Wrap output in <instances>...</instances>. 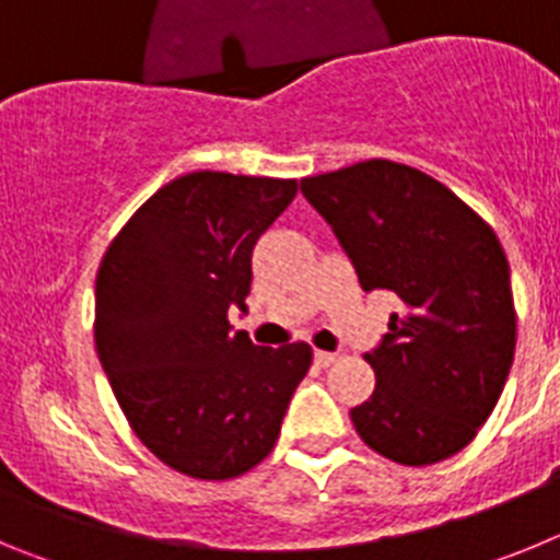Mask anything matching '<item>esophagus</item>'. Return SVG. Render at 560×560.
I'll use <instances>...</instances> for the list:
<instances>
[{"label": "esophagus", "instance_id": "1", "mask_svg": "<svg viewBox=\"0 0 560 560\" xmlns=\"http://www.w3.org/2000/svg\"><path fill=\"white\" fill-rule=\"evenodd\" d=\"M314 361H316V368H330L336 361L334 353H325V350H316L314 353Z\"/></svg>", "mask_w": 560, "mask_h": 560}]
</instances>
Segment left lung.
Returning a JSON list of instances; mask_svg holds the SVG:
<instances>
[{"instance_id":"left-lung-1","label":"left lung","mask_w":560,"mask_h":560,"mask_svg":"<svg viewBox=\"0 0 560 560\" xmlns=\"http://www.w3.org/2000/svg\"><path fill=\"white\" fill-rule=\"evenodd\" d=\"M364 291L400 300L364 361L375 389L350 409L359 438L400 465L448 459L497 407L516 350L511 266L491 224L418 167L368 160L305 176Z\"/></svg>"}]
</instances>
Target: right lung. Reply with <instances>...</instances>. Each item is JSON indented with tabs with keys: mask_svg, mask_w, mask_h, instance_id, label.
I'll use <instances>...</instances> for the list:
<instances>
[{
	"mask_svg": "<svg viewBox=\"0 0 560 560\" xmlns=\"http://www.w3.org/2000/svg\"><path fill=\"white\" fill-rule=\"evenodd\" d=\"M296 196V179L185 173L153 192L108 244L95 280V348L128 427L192 479L264 463L311 348H257L232 334L252 252Z\"/></svg>",
	"mask_w": 560,
	"mask_h": 560,
	"instance_id": "right-lung-1",
	"label": "right lung"
}]
</instances>
